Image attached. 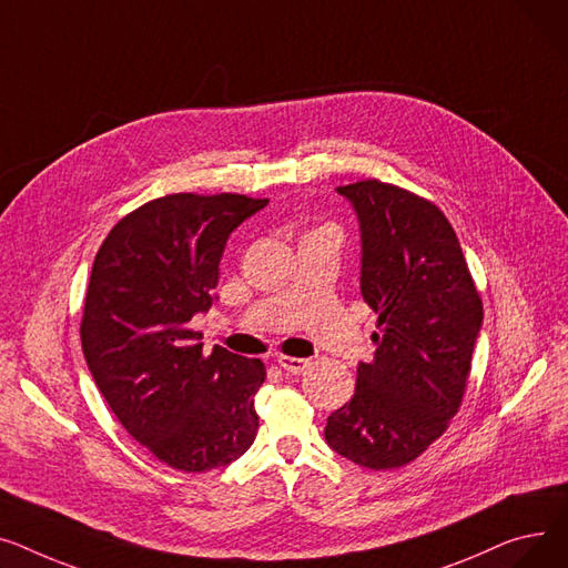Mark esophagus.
I'll return each instance as SVG.
<instances>
[{
  "label": "esophagus",
  "mask_w": 568,
  "mask_h": 568,
  "mask_svg": "<svg viewBox=\"0 0 568 568\" xmlns=\"http://www.w3.org/2000/svg\"><path fill=\"white\" fill-rule=\"evenodd\" d=\"M277 362H280V366L282 369L286 372V374H293V376H297V374H303L307 366H310V359H303V357H291V355H280L277 357Z\"/></svg>",
  "instance_id": "obj_1"
}]
</instances>
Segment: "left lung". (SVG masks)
<instances>
[{
	"mask_svg": "<svg viewBox=\"0 0 568 568\" xmlns=\"http://www.w3.org/2000/svg\"><path fill=\"white\" fill-rule=\"evenodd\" d=\"M337 192L359 220V288L378 332L353 398L327 417L325 440L362 468L392 470L426 452L458 413L484 307L436 204L378 179Z\"/></svg>",
	"mask_w": 568,
	"mask_h": 568,
	"instance_id": "obj_1",
	"label": "left lung"
}]
</instances>
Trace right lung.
<instances>
[{"label":"right lung","mask_w":568,"mask_h":568,"mask_svg":"<svg viewBox=\"0 0 568 568\" xmlns=\"http://www.w3.org/2000/svg\"><path fill=\"white\" fill-rule=\"evenodd\" d=\"M265 204L166 194L119 220L95 254L80 325L89 372L130 436L174 470L222 468L256 438L263 362L206 355L190 321L213 305L229 233Z\"/></svg>","instance_id":"add662e5"}]
</instances>
